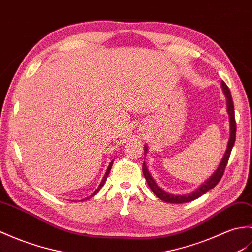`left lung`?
<instances>
[{"label":"left lung","mask_w":252,"mask_h":252,"mask_svg":"<svg viewBox=\"0 0 252 252\" xmlns=\"http://www.w3.org/2000/svg\"><path fill=\"white\" fill-rule=\"evenodd\" d=\"M221 87L222 90H223L224 95L226 97V107H227V114H229L230 117V126H231V133H230V138H229V143H227V147L225 150V154L222 158V160L220 162V164L218 168L216 169V172L210 176L205 183L201 185V187L198 189H196L194 192L190 193V194H185V195H175V194H169V193L165 192L164 190H162L159 186L156 184V181L154 178L151 177V175L149 174L147 166L145 165V162L143 164V173L144 176L147 180V184L149 186V188L151 189L155 194L160 198V200L164 201L166 203H175V204H180V203H187V202H191L195 198L202 196L203 194L209 190H212L214 187L217 185L220 179L223 176L225 166L227 164V161H229V158L231 155L232 148L234 146V143H235V137H236V121H235V114H234V105H233V99L229 87L225 85L223 80L221 81ZM147 153V146L145 145V155Z\"/></svg>","instance_id":"left-lung-1"}]
</instances>
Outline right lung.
I'll return each instance as SVG.
<instances>
[{"label": "right lung", "instance_id": "1", "mask_svg": "<svg viewBox=\"0 0 252 252\" xmlns=\"http://www.w3.org/2000/svg\"><path fill=\"white\" fill-rule=\"evenodd\" d=\"M113 162L114 161H112V162H110L109 163V166L107 167V171H106V173H105V175H104V177H103V179H102V183L101 184H99V186H98V188L94 191V192H93V194L92 195H90L89 197H87V198H90L91 196H93V195H95L96 194V193L99 191V190H101V188H102V187H103V185H104V183H105V181H106V179H107V176H108V174H109V172H110V168H112V166H113Z\"/></svg>", "mask_w": 252, "mask_h": 252}]
</instances>
